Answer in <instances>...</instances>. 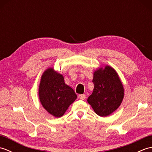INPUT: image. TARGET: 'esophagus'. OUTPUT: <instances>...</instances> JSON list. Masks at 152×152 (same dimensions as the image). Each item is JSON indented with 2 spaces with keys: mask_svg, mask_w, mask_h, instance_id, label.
I'll use <instances>...</instances> for the list:
<instances>
[{
  "mask_svg": "<svg viewBox=\"0 0 152 152\" xmlns=\"http://www.w3.org/2000/svg\"><path fill=\"white\" fill-rule=\"evenodd\" d=\"M78 98L80 100H84L86 99V95L84 94H81L78 95Z\"/></svg>",
  "mask_w": 152,
  "mask_h": 152,
  "instance_id": "obj_1",
  "label": "esophagus"
}]
</instances>
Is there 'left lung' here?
Segmentation results:
<instances>
[{
    "label": "left lung",
    "mask_w": 152,
    "mask_h": 152,
    "mask_svg": "<svg viewBox=\"0 0 152 152\" xmlns=\"http://www.w3.org/2000/svg\"><path fill=\"white\" fill-rule=\"evenodd\" d=\"M94 89L88 99L96 114L106 117L121 104L124 90L117 72L109 66L96 70L93 75Z\"/></svg>",
    "instance_id": "1"
}]
</instances>
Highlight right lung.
Instances as JSON below:
<instances>
[{"mask_svg":"<svg viewBox=\"0 0 152 152\" xmlns=\"http://www.w3.org/2000/svg\"><path fill=\"white\" fill-rule=\"evenodd\" d=\"M77 97L74 90L65 84L61 74L48 69L42 76L39 98L42 105L50 114L61 117Z\"/></svg>","mask_w":152,"mask_h":152,"instance_id":"obj_1","label":"right lung"}]
</instances>
